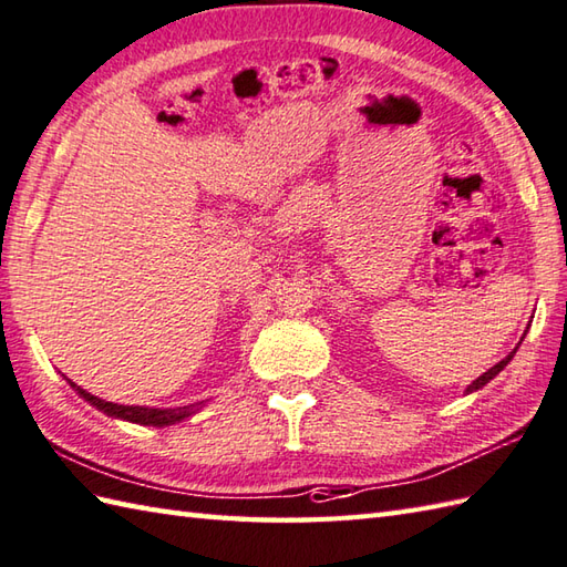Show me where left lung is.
I'll use <instances>...</instances> for the list:
<instances>
[{
    "label": "left lung",
    "instance_id": "1",
    "mask_svg": "<svg viewBox=\"0 0 567 567\" xmlns=\"http://www.w3.org/2000/svg\"><path fill=\"white\" fill-rule=\"evenodd\" d=\"M524 334H526V332H524ZM518 344H522V342H518ZM518 344H516V348H514V350H512L509 354H506V357H504V360H502V362H496V364H494L492 369H487V372H484L482 377H477L475 381H472V384H470V386L465 389V394H472V391H477V389H482L484 384H489V381H492V379H494L496 374H499V372H502V369H504L506 364H509V362L514 360V354H516V350H518Z\"/></svg>",
    "mask_w": 567,
    "mask_h": 567
}]
</instances>
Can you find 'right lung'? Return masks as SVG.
Wrapping results in <instances>:
<instances>
[{
    "instance_id": "1",
    "label": "right lung",
    "mask_w": 567,
    "mask_h": 567,
    "mask_svg": "<svg viewBox=\"0 0 567 567\" xmlns=\"http://www.w3.org/2000/svg\"><path fill=\"white\" fill-rule=\"evenodd\" d=\"M68 384H71L80 399H85L90 406H95L97 411L112 415V419H120V421H130V423H138V425H156V429H164V425H173V423H181L183 419H188L195 411H200L205 406V401L200 403H190V406H178V409H154V406H124V403H112L105 399H97L92 396L90 391L80 389L75 381L65 379Z\"/></svg>"
}]
</instances>
